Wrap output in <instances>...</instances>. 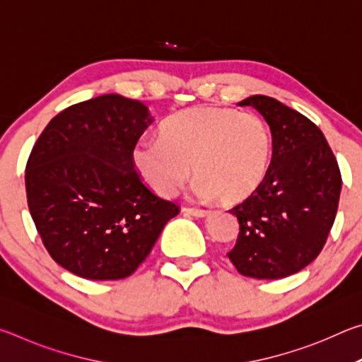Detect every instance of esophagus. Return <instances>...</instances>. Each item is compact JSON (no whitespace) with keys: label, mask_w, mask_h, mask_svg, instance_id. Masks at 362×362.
<instances>
[{"label":"esophagus","mask_w":362,"mask_h":362,"mask_svg":"<svg viewBox=\"0 0 362 362\" xmlns=\"http://www.w3.org/2000/svg\"><path fill=\"white\" fill-rule=\"evenodd\" d=\"M182 211L188 214V216H194V217H206L207 214H209L207 209H196V207H183Z\"/></svg>","instance_id":"esophagus-1"}]
</instances>
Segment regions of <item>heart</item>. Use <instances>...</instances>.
<instances>
[{
  "instance_id": "b5f03b06",
  "label": "heart",
  "mask_w": 362,
  "mask_h": 362,
  "mask_svg": "<svg viewBox=\"0 0 362 362\" xmlns=\"http://www.w3.org/2000/svg\"><path fill=\"white\" fill-rule=\"evenodd\" d=\"M269 155L272 136L259 115L194 107L164 121L159 139L137 142L131 158L137 175L161 198L179 193L194 170L199 199L235 204L259 189Z\"/></svg>"
}]
</instances>
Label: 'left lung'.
<instances>
[{
  "instance_id": "obj_1",
  "label": "left lung",
  "mask_w": 362,
  "mask_h": 362,
  "mask_svg": "<svg viewBox=\"0 0 362 362\" xmlns=\"http://www.w3.org/2000/svg\"><path fill=\"white\" fill-rule=\"evenodd\" d=\"M254 107L272 131L265 180L233 207L240 222L228 259L244 276L281 279L313 262L326 244L339 207L341 175L315 122L267 95L238 103Z\"/></svg>"
}]
</instances>
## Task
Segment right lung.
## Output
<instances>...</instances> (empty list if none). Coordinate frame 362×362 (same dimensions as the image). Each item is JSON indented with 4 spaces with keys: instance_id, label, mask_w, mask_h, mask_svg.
Listing matches in <instances>:
<instances>
[{
    "instance_id": "right-lung-1",
    "label": "right lung",
    "mask_w": 362,
    "mask_h": 362,
    "mask_svg": "<svg viewBox=\"0 0 362 362\" xmlns=\"http://www.w3.org/2000/svg\"><path fill=\"white\" fill-rule=\"evenodd\" d=\"M151 122L142 102L105 94L54 116L30 153V214L49 255L76 276H131L179 214L132 166Z\"/></svg>"
}]
</instances>
